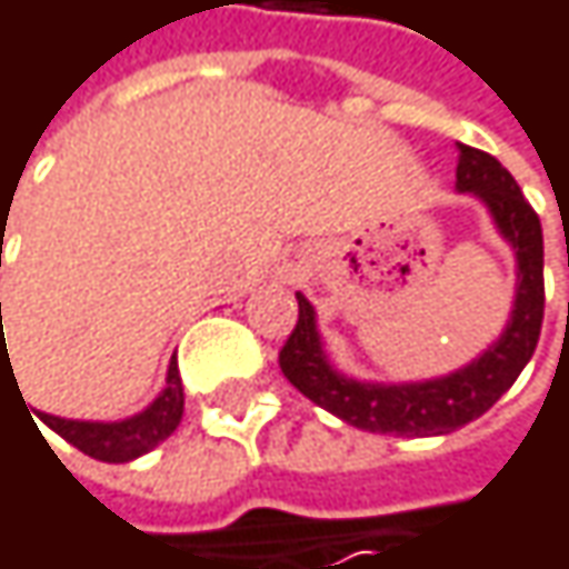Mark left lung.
I'll return each mask as SVG.
<instances>
[{
  "instance_id": "left-lung-1",
  "label": "left lung",
  "mask_w": 569,
  "mask_h": 569,
  "mask_svg": "<svg viewBox=\"0 0 569 569\" xmlns=\"http://www.w3.org/2000/svg\"><path fill=\"white\" fill-rule=\"evenodd\" d=\"M458 190L478 193L517 253V299L505 336L455 376L415 386H369L339 376L319 346L312 306L296 292L299 319L280 349L283 376L336 418L376 435H448L481 418L530 362L543 322V233L540 217L511 171L488 151L461 144Z\"/></svg>"
}]
</instances>
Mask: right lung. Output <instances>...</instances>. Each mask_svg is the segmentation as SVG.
I'll list each match as a JSON object with an SVG mask.
<instances>
[{"label": "right lung", "mask_w": 569, "mask_h": 569, "mask_svg": "<svg viewBox=\"0 0 569 569\" xmlns=\"http://www.w3.org/2000/svg\"><path fill=\"white\" fill-rule=\"evenodd\" d=\"M0 359L6 362V349H2ZM180 415H183V386H180L177 366L171 362L164 392L154 398V405H148L134 418H124V421H71V418H56V415L42 411V421L56 435H61L68 445L84 451L88 458L121 465V461H134V458L148 455L154 445H161L180 425Z\"/></svg>", "instance_id": "right-lung-1"}]
</instances>
